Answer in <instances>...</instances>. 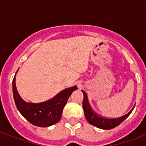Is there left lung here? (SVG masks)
<instances>
[{"label":"left lung","mask_w":146,"mask_h":146,"mask_svg":"<svg viewBox=\"0 0 146 146\" xmlns=\"http://www.w3.org/2000/svg\"><path fill=\"white\" fill-rule=\"evenodd\" d=\"M83 93V102H82V108L84 110L85 116L87 119L88 122L93 126H95L99 129H111L116 127L117 126L122 123L125 119L130 115L132 110L129 113L126 114L123 116L119 117L116 118H108L106 117H103L95 113L91 108L88 101V96L86 92L82 91Z\"/></svg>","instance_id":"1"}]
</instances>
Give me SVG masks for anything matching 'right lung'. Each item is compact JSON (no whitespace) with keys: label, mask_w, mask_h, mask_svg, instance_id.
<instances>
[{"label":"right lung","mask_w":146,"mask_h":146,"mask_svg":"<svg viewBox=\"0 0 146 146\" xmlns=\"http://www.w3.org/2000/svg\"><path fill=\"white\" fill-rule=\"evenodd\" d=\"M12 88L14 99L19 112L30 123L40 127L52 126L60 121L68 99L72 93L77 89L76 86L69 88L48 101L30 103L24 101L18 94L15 84V77L12 81Z\"/></svg>","instance_id":"right-lung-1"}]
</instances>
